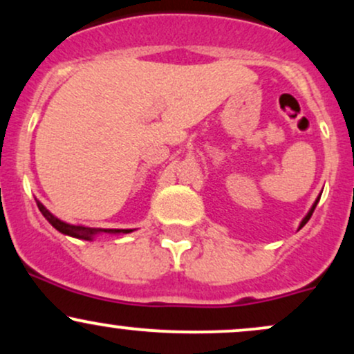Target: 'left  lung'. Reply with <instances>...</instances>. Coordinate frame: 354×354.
Returning a JSON list of instances; mask_svg holds the SVG:
<instances>
[{
    "mask_svg": "<svg viewBox=\"0 0 354 354\" xmlns=\"http://www.w3.org/2000/svg\"><path fill=\"white\" fill-rule=\"evenodd\" d=\"M319 198H321V194H319V196H318V198H316V200H315V203H313V206H311V208H310V211H308V213H306V216H304V218L301 219V223H299L298 230H301V228H303V226H304V225H306V223H308V219H310V218H311L313 211H315V208H316V205H318Z\"/></svg>",
    "mask_w": 354,
    "mask_h": 354,
    "instance_id": "left-lung-1",
    "label": "left lung"
}]
</instances>
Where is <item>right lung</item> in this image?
<instances>
[{"mask_svg":"<svg viewBox=\"0 0 354 354\" xmlns=\"http://www.w3.org/2000/svg\"><path fill=\"white\" fill-rule=\"evenodd\" d=\"M35 200H36V205H38V208H39V211H41L43 216L48 219V223H50L53 228L58 230L59 233L66 234V236L84 239V241H93V239L98 236V234H103V233H108V234H128V233H131V231H135V230L89 228V226H84V225H71V223H66V221H63V219L56 218L55 214H53L51 211L48 209L46 206H44L43 203L38 200V198H35Z\"/></svg>","mask_w":354,"mask_h":354,"instance_id":"obj_1","label":"right lung"}]
</instances>
